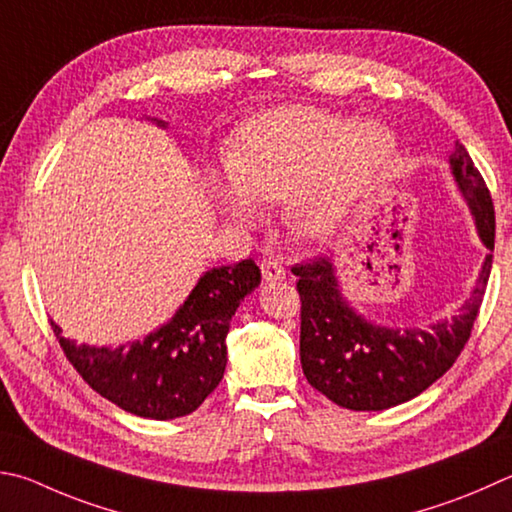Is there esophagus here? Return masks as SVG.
<instances>
[{
	"mask_svg": "<svg viewBox=\"0 0 512 512\" xmlns=\"http://www.w3.org/2000/svg\"><path fill=\"white\" fill-rule=\"evenodd\" d=\"M262 277H264V282H282L286 277V271H284V266L277 262V259L268 257L262 262Z\"/></svg>",
	"mask_w": 512,
	"mask_h": 512,
	"instance_id": "esophagus-1",
	"label": "esophagus"
}]
</instances>
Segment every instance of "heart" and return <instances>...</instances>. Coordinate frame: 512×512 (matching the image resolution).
<instances>
[{
  "instance_id": "b5f03b06",
  "label": "heart",
  "mask_w": 512,
  "mask_h": 512,
  "mask_svg": "<svg viewBox=\"0 0 512 512\" xmlns=\"http://www.w3.org/2000/svg\"><path fill=\"white\" fill-rule=\"evenodd\" d=\"M392 129L313 107L266 111L241 129L226 152V174L208 188L230 217H255V201L284 199L297 235L324 239L345 224L362 194L392 165Z\"/></svg>"
}]
</instances>
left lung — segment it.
<instances>
[{"mask_svg":"<svg viewBox=\"0 0 512 512\" xmlns=\"http://www.w3.org/2000/svg\"><path fill=\"white\" fill-rule=\"evenodd\" d=\"M450 170L475 219L477 235L490 250L470 300L450 320L430 324V329L385 327L367 320L347 302L331 259L318 257L293 268V275L300 277L304 376L340 407L380 412L412 401L436 383L466 347L492 268L495 208L486 183L459 141L450 154Z\"/></svg>","mask_w":512,"mask_h":512,"instance_id":"obj_1","label":"left lung"}]
</instances>
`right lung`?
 Instances as JSON below:
<instances>
[{"label": "right lung", "mask_w": 512, "mask_h": 512, "mask_svg": "<svg viewBox=\"0 0 512 512\" xmlns=\"http://www.w3.org/2000/svg\"><path fill=\"white\" fill-rule=\"evenodd\" d=\"M259 282L253 259L210 268L170 322L120 347L76 345L53 320L51 327L71 365L102 398L129 414L170 421L192 414L221 383L230 320Z\"/></svg>", "instance_id": "add662e5"}]
</instances>
